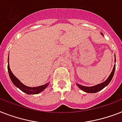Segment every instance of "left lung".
Wrapping results in <instances>:
<instances>
[{
    "label": "left lung",
    "mask_w": 122,
    "mask_h": 122,
    "mask_svg": "<svg viewBox=\"0 0 122 122\" xmlns=\"http://www.w3.org/2000/svg\"><path fill=\"white\" fill-rule=\"evenodd\" d=\"M116 61L115 59V62ZM115 65H114L113 69V71L111 73V74L109 76V77L108 78V79L106 80L104 82L100 83V84H98V85H95V86H92V87H85V86H83V85H79L78 83H77V86H78L80 89H81L82 91H85L86 92L88 93H95L97 92L98 91L102 90L103 88L106 87V85H108L109 84L112 79L113 78V76L114 73H115Z\"/></svg>",
    "instance_id": "1"
}]
</instances>
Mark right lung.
<instances>
[{"label":"right lung","mask_w":122,"mask_h":122,"mask_svg":"<svg viewBox=\"0 0 122 122\" xmlns=\"http://www.w3.org/2000/svg\"><path fill=\"white\" fill-rule=\"evenodd\" d=\"M7 69H8L9 75L10 80L12 81V83H14L15 86H16L18 88H19L21 91L24 92H25L26 94H39V93L41 92L42 91H44V89H46V87L49 85V83H46V84H45V85H41V86L36 87H28V86H26V85H23V84L20 80H18V78H16L14 75H13V73H12V71H11L10 70L9 64V63L8 65H7Z\"/></svg>","instance_id":"obj_1"}]
</instances>
